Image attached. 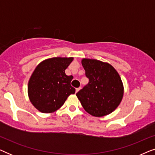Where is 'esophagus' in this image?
<instances>
[{
    "mask_svg": "<svg viewBox=\"0 0 155 155\" xmlns=\"http://www.w3.org/2000/svg\"><path fill=\"white\" fill-rule=\"evenodd\" d=\"M80 89H81V87H79V88H77V89H76V90H75V92H76V93H77V92H79V91H80Z\"/></svg>",
    "mask_w": 155,
    "mask_h": 155,
    "instance_id": "obj_1",
    "label": "esophagus"
}]
</instances>
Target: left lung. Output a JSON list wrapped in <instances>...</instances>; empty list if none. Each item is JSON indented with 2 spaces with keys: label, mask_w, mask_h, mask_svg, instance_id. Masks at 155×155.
I'll return each mask as SVG.
<instances>
[{
  "label": "left lung",
  "mask_w": 155,
  "mask_h": 155,
  "mask_svg": "<svg viewBox=\"0 0 155 155\" xmlns=\"http://www.w3.org/2000/svg\"><path fill=\"white\" fill-rule=\"evenodd\" d=\"M82 65L89 83L76 96L84 109L95 117L112 113L124 96V84L119 74L111 64L96 59L83 58Z\"/></svg>",
  "instance_id": "8db88e82"
}]
</instances>
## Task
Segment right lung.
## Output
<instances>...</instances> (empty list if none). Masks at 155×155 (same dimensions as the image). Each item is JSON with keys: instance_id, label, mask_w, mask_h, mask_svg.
Instances as JSON below:
<instances>
[{"instance_id": "add662e5", "label": "right lung", "mask_w": 155, "mask_h": 155, "mask_svg": "<svg viewBox=\"0 0 155 155\" xmlns=\"http://www.w3.org/2000/svg\"><path fill=\"white\" fill-rule=\"evenodd\" d=\"M73 61V57H54L36 67L29 78L27 92L38 111L53 113L62 107L70 95L75 94V89L71 85L73 77L65 73Z\"/></svg>"}]
</instances>
